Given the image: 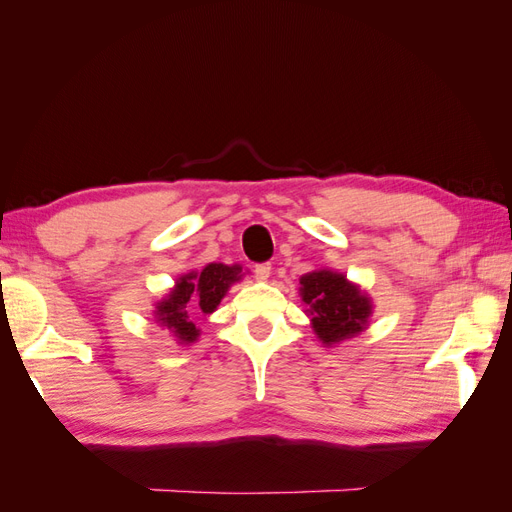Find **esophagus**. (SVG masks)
<instances>
[{"label":"esophagus","instance_id":"obj_1","mask_svg":"<svg viewBox=\"0 0 512 512\" xmlns=\"http://www.w3.org/2000/svg\"><path fill=\"white\" fill-rule=\"evenodd\" d=\"M270 273H273V266H270V264H257L255 266V277L259 281H266L270 277Z\"/></svg>","mask_w":512,"mask_h":512}]
</instances>
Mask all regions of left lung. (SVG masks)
<instances>
[{"label": "left lung", "mask_w": 512, "mask_h": 512, "mask_svg": "<svg viewBox=\"0 0 512 512\" xmlns=\"http://www.w3.org/2000/svg\"><path fill=\"white\" fill-rule=\"evenodd\" d=\"M299 284L306 314L312 317L314 334L323 345L341 343L365 330L367 319L372 317V301L345 275L321 268L303 275Z\"/></svg>", "instance_id": "1"}]
</instances>
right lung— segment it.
I'll use <instances>...</instances> for the list:
<instances>
[{
    "instance_id": "1",
    "label": "right lung",
    "mask_w": 512,
    "mask_h": 512,
    "mask_svg": "<svg viewBox=\"0 0 512 512\" xmlns=\"http://www.w3.org/2000/svg\"><path fill=\"white\" fill-rule=\"evenodd\" d=\"M242 266L226 264H209L202 268V273H187L176 281L169 295L156 303L154 317L156 323L167 328L178 343H193L200 336V330L189 319L191 308H200L202 314H211L231 284L242 279Z\"/></svg>"
}]
</instances>
